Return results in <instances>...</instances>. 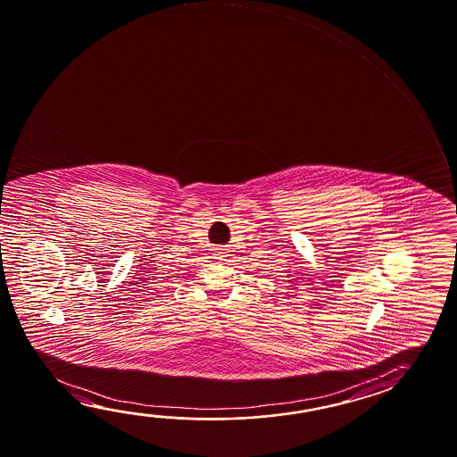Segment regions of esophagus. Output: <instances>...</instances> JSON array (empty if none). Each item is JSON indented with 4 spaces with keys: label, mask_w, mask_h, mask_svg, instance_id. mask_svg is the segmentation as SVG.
Instances as JSON below:
<instances>
[{
    "label": "esophagus",
    "mask_w": 457,
    "mask_h": 457,
    "mask_svg": "<svg viewBox=\"0 0 457 457\" xmlns=\"http://www.w3.org/2000/svg\"><path fill=\"white\" fill-rule=\"evenodd\" d=\"M226 256H228V254H225V252H218L217 253L218 260H221V262L225 260Z\"/></svg>",
    "instance_id": "obj_1"
}]
</instances>
